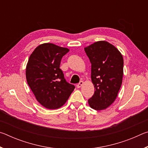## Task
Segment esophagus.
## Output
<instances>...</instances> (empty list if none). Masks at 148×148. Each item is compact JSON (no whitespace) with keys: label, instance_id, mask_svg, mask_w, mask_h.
<instances>
[{"label":"esophagus","instance_id":"34e87169","mask_svg":"<svg viewBox=\"0 0 148 148\" xmlns=\"http://www.w3.org/2000/svg\"><path fill=\"white\" fill-rule=\"evenodd\" d=\"M84 84V82L83 81H80V82L79 84H77V85L76 86V87H77V88H80L82 86V85Z\"/></svg>","mask_w":148,"mask_h":148}]
</instances>
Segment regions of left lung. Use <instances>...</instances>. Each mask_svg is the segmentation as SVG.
<instances>
[{
  "instance_id": "left-lung-1",
  "label": "left lung",
  "mask_w": 148,
  "mask_h": 148,
  "mask_svg": "<svg viewBox=\"0 0 148 148\" xmlns=\"http://www.w3.org/2000/svg\"><path fill=\"white\" fill-rule=\"evenodd\" d=\"M91 63V81L95 92L88 103L91 108L102 110L116 99L123 75V58L114 45L98 41L84 48Z\"/></svg>"
}]
</instances>
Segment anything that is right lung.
Here are the masks:
<instances>
[{
	"instance_id": "obj_1",
	"label": "right lung",
	"mask_w": 148,
	"mask_h": 148,
	"mask_svg": "<svg viewBox=\"0 0 148 148\" xmlns=\"http://www.w3.org/2000/svg\"><path fill=\"white\" fill-rule=\"evenodd\" d=\"M69 51L66 47L44 43L36 47L29 57L27 82L36 99L47 109L63 106L75 88L66 81L60 69L62 57Z\"/></svg>"
}]
</instances>
